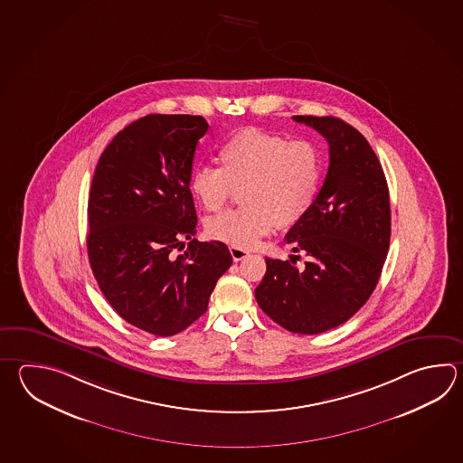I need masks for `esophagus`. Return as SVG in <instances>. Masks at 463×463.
Masks as SVG:
<instances>
[{
  "mask_svg": "<svg viewBox=\"0 0 463 463\" xmlns=\"http://www.w3.org/2000/svg\"><path fill=\"white\" fill-rule=\"evenodd\" d=\"M229 250H231V255H232V259H234L236 262H239V260H242V259H246V257L250 255L249 250H246V249H241V247L231 246L229 247Z\"/></svg>",
  "mask_w": 463,
  "mask_h": 463,
  "instance_id": "esophagus-1",
  "label": "esophagus"
}]
</instances>
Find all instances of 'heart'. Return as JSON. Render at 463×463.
<instances>
[{"label":"heart","instance_id":"obj_1","mask_svg":"<svg viewBox=\"0 0 463 463\" xmlns=\"http://www.w3.org/2000/svg\"><path fill=\"white\" fill-rule=\"evenodd\" d=\"M217 160L221 168L193 171V196L208 213H219L232 191L242 188L244 208L209 219L213 239L252 249L277 226H293L312 209L321 178L320 153L312 142L247 127L227 138Z\"/></svg>","mask_w":463,"mask_h":463}]
</instances>
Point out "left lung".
Masks as SVG:
<instances>
[{
	"mask_svg": "<svg viewBox=\"0 0 463 463\" xmlns=\"http://www.w3.org/2000/svg\"><path fill=\"white\" fill-rule=\"evenodd\" d=\"M326 138L330 166L308 214L287 232L303 269L265 259L255 300L275 323L300 335L340 326L368 302L378 285L391 239L389 189L368 140L335 117L295 115Z\"/></svg>",
	"mask_w": 463,
	"mask_h": 463,
	"instance_id": "8db88e82",
	"label": "left lung"
}]
</instances>
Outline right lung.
I'll return each instance as SVG.
<instances>
[{
  "label": "right lung",
  "mask_w": 463,
  "mask_h": 463,
  "mask_svg": "<svg viewBox=\"0 0 463 463\" xmlns=\"http://www.w3.org/2000/svg\"><path fill=\"white\" fill-rule=\"evenodd\" d=\"M206 132L199 115L135 120L105 148L89 193L87 252L95 280L123 320L156 336L186 330L206 313L232 264L226 244L193 239L198 216L189 180Z\"/></svg>",
  "instance_id": "1"
}]
</instances>
